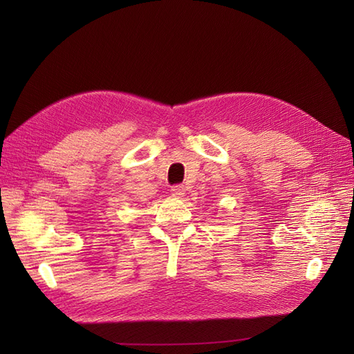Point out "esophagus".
<instances>
[{"label":"esophagus","mask_w":354,"mask_h":354,"mask_svg":"<svg viewBox=\"0 0 354 354\" xmlns=\"http://www.w3.org/2000/svg\"><path fill=\"white\" fill-rule=\"evenodd\" d=\"M185 192H186V189H185L183 185H176V186L171 187V194H173L174 196H178V198L183 196Z\"/></svg>","instance_id":"obj_1"}]
</instances>
